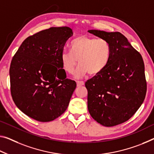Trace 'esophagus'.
Returning a JSON list of instances; mask_svg holds the SVG:
<instances>
[{"instance_id": "esophagus-1", "label": "esophagus", "mask_w": 154, "mask_h": 154, "mask_svg": "<svg viewBox=\"0 0 154 154\" xmlns=\"http://www.w3.org/2000/svg\"><path fill=\"white\" fill-rule=\"evenodd\" d=\"M76 83H77V86L80 87V86H82V85H84L85 82L84 81H82V80H78V81H76Z\"/></svg>"}]
</instances>
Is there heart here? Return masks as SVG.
<instances>
[{"label":"heart","instance_id":"1","mask_svg":"<svg viewBox=\"0 0 154 154\" xmlns=\"http://www.w3.org/2000/svg\"><path fill=\"white\" fill-rule=\"evenodd\" d=\"M111 54L112 47L107 40L82 35L71 42L70 51H63L60 60L64 70L68 74H74L79 60L80 65L76 75L80 76L87 72L96 75L107 67Z\"/></svg>","mask_w":154,"mask_h":154}]
</instances>
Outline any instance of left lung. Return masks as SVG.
<instances>
[{
  "instance_id": "8db88e82",
  "label": "left lung",
  "mask_w": 154,
  "mask_h": 154,
  "mask_svg": "<svg viewBox=\"0 0 154 154\" xmlns=\"http://www.w3.org/2000/svg\"><path fill=\"white\" fill-rule=\"evenodd\" d=\"M88 32L107 40L112 47L107 67L85 82L89 112L103 126H116L133 116L145 100V65L141 54L121 33Z\"/></svg>"
}]
</instances>
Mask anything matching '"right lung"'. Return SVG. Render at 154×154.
<instances>
[{
    "mask_svg": "<svg viewBox=\"0 0 154 154\" xmlns=\"http://www.w3.org/2000/svg\"><path fill=\"white\" fill-rule=\"evenodd\" d=\"M72 36L68 27L41 31L27 37L11 60L12 99L21 112L33 119L51 121L69 105L76 83L66 79L60 56Z\"/></svg>",
    "mask_w": 154,
    "mask_h": 154,
    "instance_id": "add662e5",
    "label": "right lung"
}]
</instances>
